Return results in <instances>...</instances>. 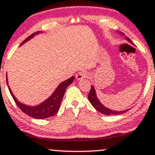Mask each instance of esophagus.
<instances>
[{
	"label": "esophagus",
	"mask_w": 155,
	"mask_h": 155,
	"mask_svg": "<svg viewBox=\"0 0 155 155\" xmlns=\"http://www.w3.org/2000/svg\"><path fill=\"white\" fill-rule=\"evenodd\" d=\"M86 76H87V73L85 71H81V72H79L78 74H76V80L81 81V79L86 78Z\"/></svg>",
	"instance_id": "esophagus-1"
}]
</instances>
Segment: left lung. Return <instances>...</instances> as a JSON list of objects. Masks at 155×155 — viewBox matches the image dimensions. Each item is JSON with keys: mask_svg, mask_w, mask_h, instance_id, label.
Listing matches in <instances>:
<instances>
[{"mask_svg": "<svg viewBox=\"0 0 155 155\" xmlns=\"http://www.w3.org/2000/svg\"><path fill=\"white\" fill-rule=\"evenodd\" d=\"M119 34H120L121 35H124V34H123L122 32H120ZM126 40H127L129 42L132 44V42L131 41L130 39L128 38V37H125ZM88 99H89L90 102L93 107H94L97 111H98L99 113L104 114V115H120L122 113H124L128 111L130 109H127V110H122V111H115V110H110L106 107H104L102 104L101 103V101L98 100V97H97L96 95V89H95L94 86L91 85V91H90L89 95H88Z\"/></svg>", "mask_w": 155, "mask_h": 155, "instance_id": "obj_1", "label": "left lung"}]
</instances>
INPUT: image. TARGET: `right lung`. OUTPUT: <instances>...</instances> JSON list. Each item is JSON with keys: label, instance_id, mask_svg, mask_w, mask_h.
<instances>
[{"label": "right lung", "instance_id": "obj_1", "mask_svg": "<svg viewBox=\"0 0 155 155\" xmlns=\"http://www.w3.org/2000/svg\"><path fill=\"white\" fill-rule=\"evenodd\" d=\"M40 33H42V31H37L32 34L29 37H27L24 41L20 44V45L24 44L25 42H28L31 39L33 38L35 35H37ZM74 76H72L68 79H66L65 81H62L59 84L58 87L56 88L55 91L53 92L52 94L46 100H45L43 102L38 105H36V106H28V105L20 102L17 99L16 97L13 95V93L11 91V88L9 87L8 84V79L7 77H6V83H7L8 90H9L10 93H11L13 99L15 100V103L18 105V107L26 115L36 119H45L57 114L59 107H60L61 102H62V98H63L66 89L74 81Z\"/></svg>", "mask_w": 155, "mask_h": 155}]
</instances>
